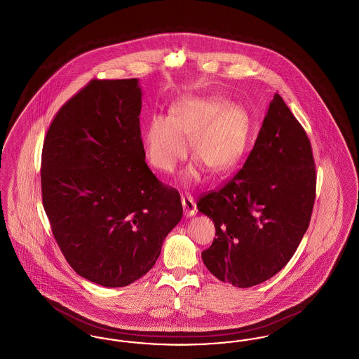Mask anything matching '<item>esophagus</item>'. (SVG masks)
Listing matches in <instances>:
<instances>
[{
  "label": "esophagus",
  "instance_id": "esophagus-1",
  "mask_svg": "<svg viewBox=\"0 0 359 359\" xmlns=\"http://www.w3.org/2000/svg\"><path fill=\"white\" fill-rule=\"evenodd\" d=\"M182 205H183V210H184V215L186 217H192L196 214V205L194 202V198L191 195H183L182 196Z\"/></svg>",
  "mask_w": 359,
  "mask_h": 359
}]
</instances>
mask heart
<instances>
[{"instance_id":"obj_1","label":"heart","mask_w":359,"mask_h":359,"mask_svg":"<svg viewBox=\"0 0 359 359\" xmlns=\"http://www.w3.org/2000/svg\"><path fill=\"white\" fill-rule=\"evenodd\" d=\"M249 120L245 110L218 97H184L172 103L170 117L154 114L148 121L142 145L156 170L172 173L191 152L199 160L184 180H199L202 164L212 173L231 170L246 148Z\"/></svg>"}]
</instances>
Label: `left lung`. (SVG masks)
Segmentation results:
<instances>
[{
	"label": "left lung",
	"mask_w": 359,
	"mask_h": 359,
	"mask_svg": "<svg viewBox=\"0 0 359 359\" xmlns=\"http://www.w3.org/2000/svg\"><path fill=\"white\" fill-rule=\"evenodd\" d=\"M315 191L307 133L274 94L243 167L196 203L215 226L217 238L202 253L207 269L238 288L273 277L307 231Z\"/></svg>",
	"instance_id": "obj_1"
}]
</instances>
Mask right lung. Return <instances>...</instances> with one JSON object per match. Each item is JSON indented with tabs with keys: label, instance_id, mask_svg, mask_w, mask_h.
I'll list each match as a JSON object with an SVG mask.
<instances>
[{
	"label": "right lung",
	"instance_id": "1",
	"mask_svg": "<svg viewBox=\"0 0 359 359\" xmlns=\"http://www.w3.org/2000/svg\"><path fill=\"white\" fill-rule=\"evenodd\" d=\"M141 88L94 79L62 106L44 138L41 195L71 268L102 287L148 273L183 205L145 163Z\"/></svg>",
	"mask_w": 359,
	"mask_h": 359
}]
</instances>
